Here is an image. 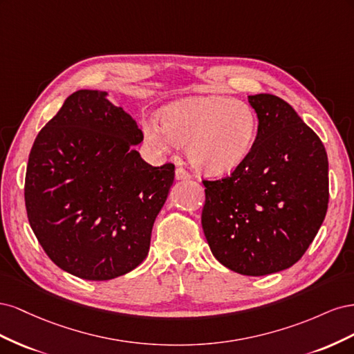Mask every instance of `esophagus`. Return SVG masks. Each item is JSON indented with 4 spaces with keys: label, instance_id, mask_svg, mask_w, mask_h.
<instances>
[{
    "label": "esophagus",
    "instance_id": "esophagus-1",
    "mask_svg": "<svg viewBox=\"0 0 354 354\" xmlns=\"http://www.w3.org/2000/svg\"><path fill=\"white\" fill-rule=\"evenodd\" d=\"M190 178V174L187 173V171L185 168L178 167L176 169V180H189Z\"/></svg>",
    "mask_w": 354,
    "mask_h": 354
}]
</instances>
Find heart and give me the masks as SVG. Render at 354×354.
Masks as SVG:
<instances>
[{
    "instance_id": "1",
    "label": "heart",
    "mask_w": 354,
    "mask_h": 354,
    "mask_svg": "<svg viewBox=\"0 0 354 354\" xmlns=\"http://www.w3.org/2000/svg\"><path fill=\"white\" fill-rule=\"evenodd\" d=\"M259 120L251 106L223 95H199L171 103L156 120L143 122L146 142L164 152L186 146L192 167L218 177L236 169L250 155Z\"/></svg>"
}]
</instances>
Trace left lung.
<instances>
[{
  "label": "left lung",
  "instance_id": "obj_1",
  "mask_svg": "<svg viewBox=\"0 0 354 354\" xmlns=\"http://www.w3.org/2000/svg\"><path fill=\"white\" fill-rule=\"evenodd\" d=\"M248 102L259 118L254 146L229 177L203 181L202 229L223 266L264 276L295 264L322 226L328 156L291 104L273 94Z\"/></svg>",
  "mask_w": 354,
  "mask_h": 354
}]
</instances>
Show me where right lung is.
Returning a JSON list of instances; mask_svg holds the SVG:
<instances>
[{"instance_id": "obj_1", "label": "right lung", "mask_w": 354, "mask_h": 354, "mask_svg": "<svg viewBox=\"0 0 354 354\" xmlns=\"http://www.w3.org/2000/svg\"><path fill=\"white\" fill-rule=\"evenodd\" d=\"M136 121L108 93L71 94L30 149L28 220L51 261L87 281H109L142 264L174 165L152 167L134 146Z\"/></svg>"}]
</instances>
